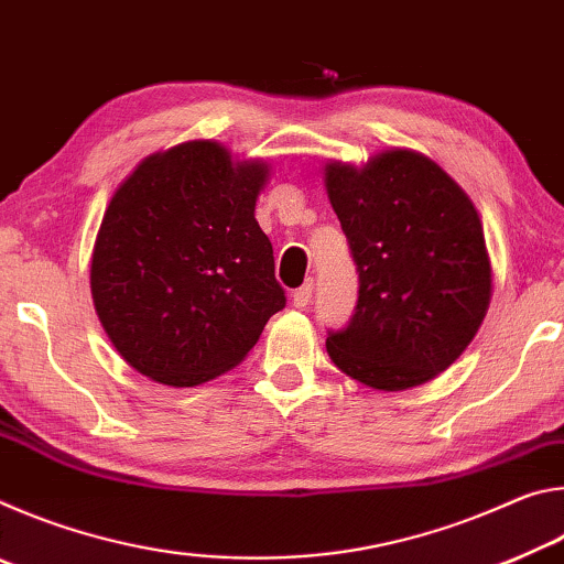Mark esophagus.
<instances>
[{"label":"esophagus","instance_id":"esophagus-1","mask_svg":"<svg viewBox=\"0 0 564 564\" xmlns=\"http://www.w3.org/2000/svg\"><path fill=\"white\" fill-rule=\"evenodd\" d=\"M311 299H313V281H305L301 289H295L293 295H291L295 308H308Z\"/></svg>","mask_w":564,"mask_h":564}]
</instances>
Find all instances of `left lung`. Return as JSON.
I'll return each instance as SVG.
<instances>
[{"label": "left lung", "mask_w": 564, "mask_h": 564, "mask_svg": "<svg viewBox=\"0 0 564 564\" xmlns=\"http://www.w3.org/2000/svg\"><path fill=\"white\" fill-rule=\"evenodd\" d=\"M326 191L352 261L358 305L326 348L376 390L427 383L463 356L488 313L492 269L470 196L417 151L366 166L326 164Z\"/></svg>", "instance_id": "obj_1"}]
</instances>
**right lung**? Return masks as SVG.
Returning a JSON list of instances; mask_svg holds the SVG:
<instances>
[{
	"label": "right lung",
	"instance_id": "1",
	"mask_svg": "<svg viewBox=\"0 0 564 564\" xmlns=\"http://www.w3.org/2000/svg\"><path fill=\"white\" fill-rule=\"evenodd\" d=\"M265 181V161H234L204 139L147 156L113 191L91 253V299L141 376L206 383L238 366L285 305L253 216Z\"/></svg>",
	"mask_w": 564,
	"mask_h": 564
}]
</instances>
